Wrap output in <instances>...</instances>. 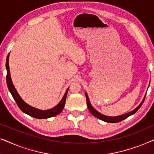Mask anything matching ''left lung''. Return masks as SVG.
<instances>
[{"instance_id": "obj_1", "label": "left lung", "mask_w": 154, "mask_h": 154, "mask_svg": "<svg viewBox=\"0 0 154 154\" xmlns=\"http://www.w3.org/2000/svg\"><path fill=\"white\" fill-rule=\"evenodd\" d=\"M85 97H86V100H87V106H88V109H89L90 112L94 116H95L96 118H97V119H99L102 120V121H103L106 122V123H119V122L122 121L123 120L127 119L128 117H129V116H132V114H134V113H135L137 111H138V109L140 108L141 106H142L143 103H144V101L145 99V97H144V98L143 99L142 102L140 103V104L139 105V106L137 107L136 109H134V110L130 111V112H128L123 115L118 116H107L103 115V114H102V113H100V112H98L96 109H94L93 107H92V106L90 102V100H89V97H88V94L86 93V92H85Z\"/></svg>"}]
</instances>
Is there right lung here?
Wrapping results in <instances>:
<instances>
[{
    "instance_id": "add662e5",
    "label": "right lung",
    "mask_w": 154,
    "mask_h": 154,
    "mask_svg": "<svg viewBox=\"0 0 154 154\" xmlns=\"http://www.w3.org/2000/svg\"><path fill=\"white\" fill-rule=\"evenodd\" d=\"M6 69H7L6 81H7L8 88L10 90V93H11L12 97H13L14 100H15V102H17V104L19 108H20L23 112L29 115L30 116H32L38 119H48V118L55 116L58 115L59 113L62 112V111L64 107L65 102H66V95L67 93H68L69 88L66 90V91L65 92L64 95L62 99V100L60 101V102L59 103L57 106L53 107L52 109H48V110H40V109L34 108V107L31 106L28 104H26V103L21 98L20 94L17 93L16 89L14 88V86L12 82L11 77H10V72L9 69V54H8V55L7 57V60H6Z\"/></svg>"
}]
</instances>
